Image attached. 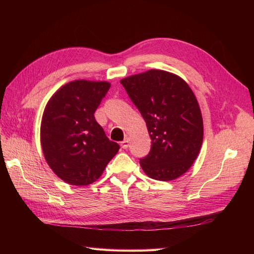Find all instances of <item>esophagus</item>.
<instances>
[{"instance_id": "1", "label": "esophagus", "mask_w": 254, "mask_h": 254, "mask_svg": "<svg viewBox=\"0 0 254 254\" xmlns=\"http://www.w3.org/2000/svg\"><path fill=\"white\" fill-rule=\"evenodd\" d=\"M128 142H130V139H128V137H126L123 139V141L121 142V147L123 149H127V146H128Z\"/></svg>"}]
</instances>
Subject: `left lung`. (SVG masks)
Masks as SVG:
<instances>
[{
  "mask_svg": "<svg viewBox=\"0 0 254 254\" xmlns=\"http://www.w3.org/2000/svg\"><path fill=\"white\" fill-rule=\"evenodd\" d=\"M146 122L152 139L139 159L149 178L170 181L190 169L203 142V119L192 89L181 77L149 69L120 80Z\"/></svg>",
  "mask_w": 254,
  "mask_h": 254,
  "instance_id": "left-lung-1",
  "label": "left lung"
}]
</instances>
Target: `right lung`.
Instances as JSON below:
<instances>
[{
    "label": "right lung",
    "mask_w": 254,
    "mask_h": 254,
    "mask_svg": "<svg viewBox=\"0 0 254 254\" xmlns=\"http://www.w3.org/2000/svg\"><path fill=\"white\" fill-rule=\"evenodd\" d=\"M109 88L108 82L73 80L58 89L45 108L42 152L53 172L68 185L95 182L120 148L94 116Z\"/></svg>",
    "instance_id": "right-lung-1"
}]
</instances>
